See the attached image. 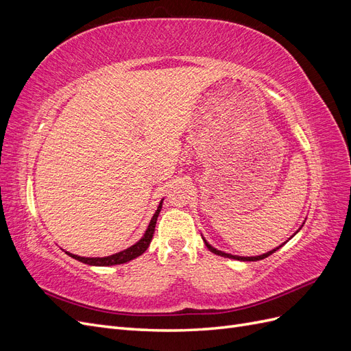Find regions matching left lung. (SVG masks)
Segmentation results:
<instances>
[{"label":"left lung","mask_w":351,"mask_h":351,"mask_svg":"<svg viewBox=\"0 0 351 351\" xmlns=\"http://www.w3.org/2000/svg\"><path fill=\"white\" fill-rule=\"evenodd\" d=\"M304 221H306V218H304ZM304 226V222H302V226H300V228L299 230H297L295 232H294V234L289 239V240H291L295 234H297V232H299L300 230H302V227ZM202 239H204V241H205V244H206V247L212 252V253H215V254H218V256H224V258H230V259H236V261H241V262H254V261H261V259H265V258H268L269 256V254H272V253H275V252H277L278 249H281L282 246H284V244L287 243V241H289V240H287V241H284L282 244H280V246L278 247H275V249H272V250H269V252H267V253H262V254H258V256H237V254H231V253H226V252H222V250H218L217 247H214V246H210V244L206 241V239L204 237V236H202Z\"/></svg>","instance_id":"8db88e82"}]
</instances>
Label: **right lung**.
Instances as JSON below:
<instances>
[{"label":"right lung","instance_id":"right-lung-1","mask_svg":"<svg viewBox=\"0 0 351 351\" xmlns=\"http://www.w3.org/2000/svg\"><path fill=\"white\" fill-rule=\"evenodd\" d=\"M162 204H164V197L159 202V205L155 210V214L149 222V226H147L145 234L141 237V240H137L133 246L127 247L121 252H117L114 254H110V256H102V258H86V256H79V254H74L70 252H66L69 256H71L73 259H76L79 262H83L86 265H92V267H112V265H121V263H127L133 259H136L137 256H141L142 253L146 252V249L149 247V244L152 241L154 237V231H155V226H156V219L159 212L162 209Z\"/></svg>","mask_w":351,"mask_h":351}]
</instances>
